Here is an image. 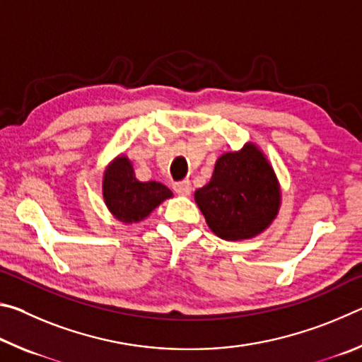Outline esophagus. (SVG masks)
Instances as JSON below:
<instances>
[{
    "mask_svg": "<svg viewBox=\"0 0 362 362\" xmlns=\"http://www.w3.org/2000/svg\"><path fill=\"white\" fill-rule=\"evenodd\" d=\"M174 192L182 194V196H187V194L192 193V183H189V180L177 182L174 185Z\"/></svg>",
    "mask_w": 362,
    "mask_h": 362,
    "instance_id": "1",
    "label": "esophagus"
}]
</instances>
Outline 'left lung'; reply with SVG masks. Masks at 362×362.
Segmentation results:
<instances>
[{
	"label": "left lung",
	"mask_w": 362,
	"mask_h": 362,
	"mask_svg": "<svg viewBox=\"0 0 362 362\" xmlns=\"http://www.w3.org/2000/svg\"><path fill=\"white\" fill-rule=\"evenodd\" d=\"M194 201L218 238L249 240L276 217L279 183L263 153L247 144L217 159L211 182L196 189Z\"/></svg>",
	"instance_id": "1"
}]
</instances>
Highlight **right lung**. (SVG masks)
<instances>
[{
  "mask_svg": "<svg viewBox=\"0 0 362 362\" xmlns=\"http://www.w3.org/2000/svg\"><path fill=\"white\" fill-rule=\"evenodd\" d=\"M173 196L159 182H139L126 156L116 158L103 175V198L113 216L124 223L140 222Z\"/></svg>",
  "mask_w": 362,
  "mask_h": 362,
  "instance_id": "right-lung-1",
  "label": "right lung"
}]
</instances>
